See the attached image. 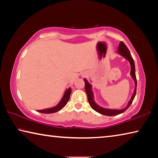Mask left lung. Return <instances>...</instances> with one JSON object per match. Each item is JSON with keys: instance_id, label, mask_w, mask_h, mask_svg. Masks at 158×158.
<instances>
[{"instance_id": "left-lung-1", "label": "left lung", "mask_w": 158, "mask_h": 158, "mask_svg": "<svg viewBox=\"0 0 158 158\" xmlns=\"http://www.w3.org/2000/svg\"><path fill=\"white\" fill-rule=\"evenodd\" d=\"M118 53H119L120 55H121L123 56L125 59H127L128 61H129L131 65V71H130V74L131 76L134 79L135 83V91H134L133 95L131 98L130 100L128 102L127 106L125 107V109H120V110H117V109H105V108H102L98 105L95 102L94 99H93V93L92 92L91 90V85H90L89 82L87 81V80L85 79H84V82H85V93L87 94V97H88V100H89V105L91 106V108L93 109H94L95 111L98 112L101 114L105 115V116H116V115H118L120 114L123 113L125 111H126L127 109L129 108V106L131 105L132 101L135 98V95H136V91H137V78H136V74H135V62H134V60L132 57V56L130 54V52L129 49H127V47H126L123 42H121L118 45Z\"/></svg>"}]
</instances>
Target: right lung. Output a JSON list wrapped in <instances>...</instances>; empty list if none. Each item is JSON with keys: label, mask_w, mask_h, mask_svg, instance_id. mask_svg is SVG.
<instances>
[{"label": "right lung", "mask_w": 158, "mask_h": 158, "mask_svg": "<svg viewBox=\"0 0 158 158\" xmlns=\"http://www.w3.org/2000/svg\"><path fill=\"white\" fill-rule=\"evenodd\" d=\"M70 94H71V89L70 88H69L68 90H66V91L65 92V93H64L63 98L61 99L60 102L56 106H53L52 108L43 109V110H38L37 111L40 112V113H43V114H52V113H55V112L60 111V109H62L64 106H65L66 104L68 103L69 97H70Z\"/></svg>", "instance_id": "add662e5"}]
</instances>
